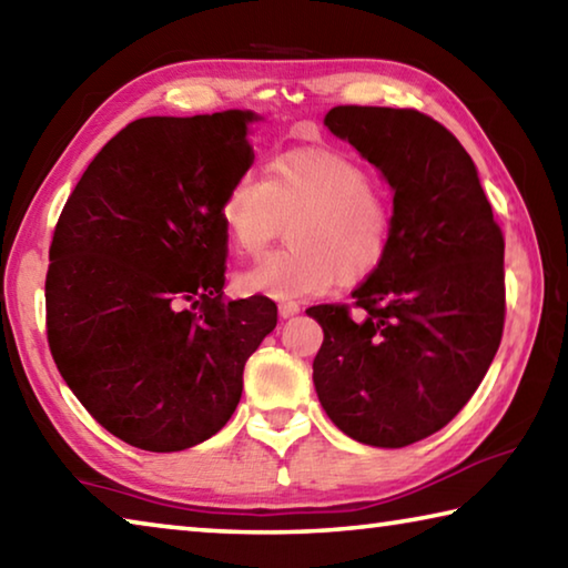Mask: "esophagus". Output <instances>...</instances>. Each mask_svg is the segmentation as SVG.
I'll use <instances>...</instances> for the list:
<instances>
[{
    "mask_svg": "<svg viewBox=\"0 0 568 568\" xmlns=\"http://www.w3.org/2000/svg\"><path fill=\"white\" fill-rule=\"evenodd\" d=\"M277 313H281V318H293V315L301 313V303L283 301L281 305H277Z\"/></svg>",
    "mask_w": 568,
    "mask_h": 568,
    "instance_id": "esophagus-1",
    "label": "esophagus"
}]
</instances>
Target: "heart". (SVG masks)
I'll return each instance as SVG.
<instances>
[{"mask_svg": "<svg viewBox=\"0 0 568 568\" xmlns=\"http://www.w3.org/2000/svg\"><path fill=\"white\" fill-rule=\"evenodd\" d=\"M220 223L243 255L263 253L287 225L291 247L247 267L237 285L293 301L376 271L390 247L393 207L368 170L343 152L293 150L267 165L265 180L243 172L225 192Z\"/></svg>", "mask_w": 568, "mask_h": 568, "instance_id": "1", "label": "heart"}]
</instances>
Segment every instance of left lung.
<instances>
[{"instance_id": "1", "label": "left lung", "mask_w": 568, "mask_h": 568, "mask_svg": "<svg viewBox=\"0 0 568 568\" xmlns=\"http://www.w3.org/2000/svg\"><path fill=\"white\" fill-rule=\"evenodd\" d=\"M325 128L393 190L386 261L345 305H313L323 410L365 446L436 434L484 381L504 333V235L464 145L416 110L341 104Z\"/></svg>"}]
</instances>
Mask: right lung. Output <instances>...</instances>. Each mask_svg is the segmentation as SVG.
Instances as JSON below:
<instances>
[{"label": "right lung", "instance_id": "right-lung-1", "mask_svg": "<svg viewBox=\"0 0 568 568\" xmlns=\"http://www.w3.org/2000/svg\"><path fill=\"white\" fill-rule=\"evenodd\" d=\"M253 110L142 118L104 145L54 227L47 338L92 418L134 448L203 444L277 323L271 297L223 301L220 205L253 165Z\"/></svg>", "mask_w": 568, "mask_h": 568}]
</instances>
